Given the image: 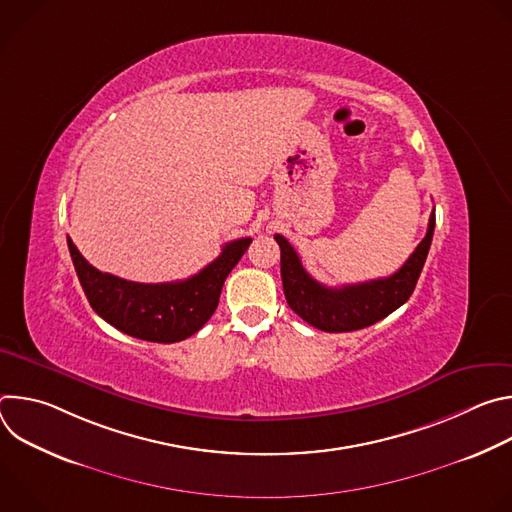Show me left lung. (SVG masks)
<instances>
[{
	"label": "left lung",
	"instance_id": "obj_1",
	"mask_svg": "<svg viewBox=\"0 0 512 512\" xmlns=\"http://www.w3.org/2000/svg\"><path fill=\"white\" fill-rule=\"evenodd\" d=\"M433 229L435 210L429 216L423 241L415 247L401 269L389 277L342 287H326L316 281L304 269L298 253L289 245V241L281 235H275V241L281 249V281L289 308L304 322L324 332H352L387 318L413 294L429 253Z\"/></svg>",
	"mask_w": 512,
	"mask_h": 512
}]
</instances>
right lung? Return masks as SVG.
Masks as SVG:
<instances>
[{
	"label": "right lung",
	"mask_w": 512,
	"mask_h": 512,
	"mask_svg": "<svg viewBox=\"0 0 512 512\" xmlns=\"http://www.w3.org/2000/svg\"><path fill=\"white\" fill-rule=\"evenodd\" d=\"M91 308L117 330L150 342H180L196 334L214 314L227 275L245 255L251 239L223 247L212 263L184 281L135 283L95 269L66 239Z\"/></svg>",
	"instance_id": "add662e5"
}]
</instances>
